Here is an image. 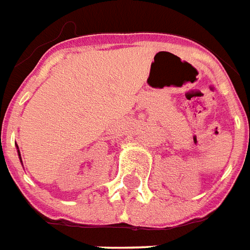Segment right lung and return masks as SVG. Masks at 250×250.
Instances as JSON below:
<instances>
[{"label": "right lung", "instance_id": "obj_1", "mask_svg": "<svg viewBox=\"0 0 250 250\" xmlns=\"http://www.w3.org/2000/svg\"><path fill=\"white\" fill-rule=\"evenodd\" d=\"M17 150H19V146H17ZM19 155H20V150H19ZM20 160H21V156H20Z\"/></svg>", "mask_w": 250, "mask_h": 250}]
</instances>
